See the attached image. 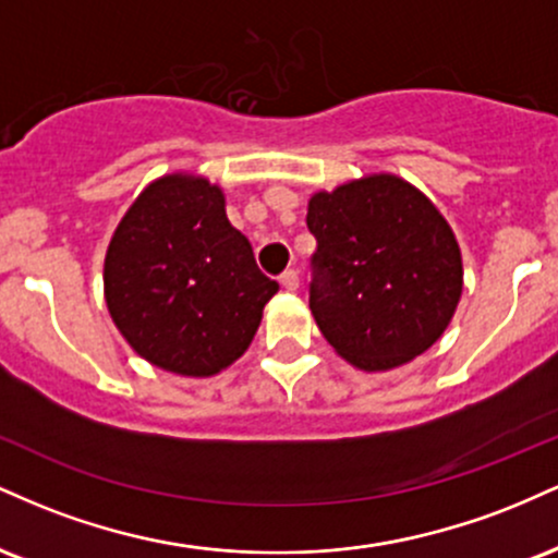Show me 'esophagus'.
Returning <instances> with one entry per match:
<instances>
[{
	"mask_svg": "<svg viewBox=\"0 0 558 558\" xmlns=\"http://www.w3.org/2000/svg\"><path fill=\"white\" fill-rule=\"evenodd\" d=\"M280 286H283L288 293L299 291V272L296 270H286L283 275H280Z\"/></svg>",
	"mask_w": 558,
	"mask_h": 558,
	"instance_id": "obj_1",
	"label": "esophagus"
}]
</instances>
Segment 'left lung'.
<instances>
[{
  "instance_id": "obj_1",
  "label": "left lung",
  "mask_w": 558,
  "mask_h": 558,
  "mask_svg": "<svg viewBox=\"0 0 558 558\" xmlns=\"http://www.w3.org/2000/svg\"><path fill=\"white\" fill-rule=\"evenodd\" d=\"M306 228L317 239L310 310L341 360L388 373L444 336L462 299V248L417 185L373 172L317 191Z\"/></svg>"
}]
</instances>
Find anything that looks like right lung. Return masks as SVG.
I'll list each match as a JSON object with an SVG mask.
<instances>
[{"label": "right lung", "instance_id": "1", "mask_svg": "<svg viewBox=\"0 0 558 558\" xmlns=\"http://www.w3.org/2000/svg\"><path fill=\"white\" fill-rule=\"evenodd\" d=\"M275 293L252 243L230 226L222 189L194 172L146 185L107 246L105 301L114 328L165 373L213 377L230 367Z\"/></svg>", "mask_w": 558, "mask_h": 558}]
</instances>
